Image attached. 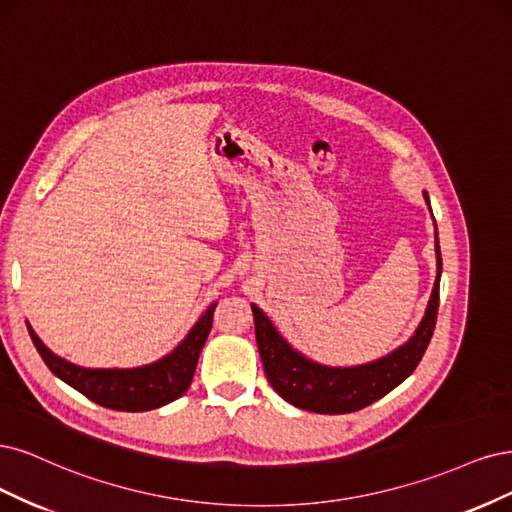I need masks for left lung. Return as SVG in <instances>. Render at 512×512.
<instances>
[{"label":"left lung","instance_id":"left-lung-1","mask_svg":"<svg viewBox=\"0 0 512 512\" xmlns=\"http://www.w3.org/2000/svg\"><path fill=\"white\" fill-rule=\"evenodd\" d=\"M423 200L432 212L430 195L423 191ZM436 280L434 289L427 302L425 315L404 344L391 353L372 359L368 364L359 366H327L306 357L298 349H293L291 342L283 338L274 323L268 319L266 312L259 306L251 304L255 317V336L257 349L266 370L268 383L280 398L302 410L321 412V415H344L355 412L381 400L391 389L404 383L415 372L419 361L432 340L438 300H440V276H442V257L438 244L436 229Z\"/></svg>","mask_w":512,"mask_h":512}]
</instances>
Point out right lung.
I'll list each match as a JSON object with an SVG mask.
<instances>
[{"label":"right lung","instance_id":"1","mask_svg":"<svg viewBox=\"0 0 512 512\" xmlns=\"http://www.w3.org/2000/svg\"><path fill=\"white\" fill-rule=\"evenodd\" d=\"M214 308H217V302H212L206 308L204 315L195 321L189 334L178 342L174 351L153 361V364L138 368L76 366L48 349L29 323L27 329L44 364L63 383H68L100 406L125 412H144L178 400L189 389L197 359H200L204 342L210 334Z\"/></svg>","mask_w":512,"mask_h":512}]
</instances>
